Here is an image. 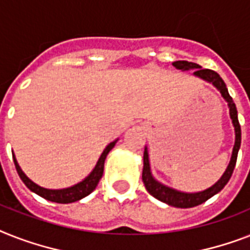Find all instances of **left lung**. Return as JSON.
<instances>
[{"label":"left lung","mask_w":250,"mask_h":250,"mask_svg":"<svg viewBox=\"0 0 250 250\" xmlns=\"http://www.w3.org/2000/svg\"><path fill=\"white\" fill-rule=\"evenodd\" d=\"M172 65L176 69H181V70L194 69V76L204 79L207 82L212 83L213 86L220 91L222 97L226 100L227 105H229V109H230V118L232 121V125H234L235 128V145L234 149H232V155H231L230 163L227 166L225 173L222 174V177L216 184L213 185V186H210L209 188H207L204 191L182 192L178 191V190H174L172 188H168L166 185L157 181L153 177V174H151L149 153H147V147H145V151H144L143 181L150 195H153L154 198H157L158 200L166 203L168 206L176 207V208H191V207H196L199 204H202V203L207 202L213 195H216L217 192H220L225 188V185L229 182L231 174L234 172L235 164H236L237 159V153H239V149H240L241 129L240 125H239V119H237V110L236 106H235L234 100H232V97L230 96V93L227 91V87L225 84L224 79L221 78L218 73H216L214 70H210V69H203L199 64L185 62V60H178V62H172Z\"/></svg>","instance_id":"1"}]
</instances>
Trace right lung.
I'll list each match as a JSON object with an SVG mask.
<instances>
[{
	"instance_id": "add662e5",
	"label": "right lung",
	"mask_w": 250,
	"mask_h": 250,
	"mask_svg": "<svg viewBox=\"0 0 250 250\" xmlns=\"http://www.w3.org/2000/svg\"><path fill=\"white\" fill-rule=\"evenodd\" d=\"M118 140H115L113 143H110L109 145L106 146L103 151V154L100 155L99 160H97L96 166L92 169L88 176H87L83 181L78 182L77 185H73L70 188H60V190H51V188H44L40 185L34 184L32 180L26 177V174L21 171V168L18 164V160H16L15 155L13 154L14 158V163H15V168L16 171H18V174H19V177L21 178V181L25 184V186L29 188L30 191L36 192L37 195L42 196L46 200H50V202H55V203H62V204H68V203H74L81 200L84 196L90 195L91 192L96 188L97 184L100 181V178L103 177V173H104V163L105 159H106V155L109 154L114 145L117 144Z\"/></svg>"
}]
</instances>
